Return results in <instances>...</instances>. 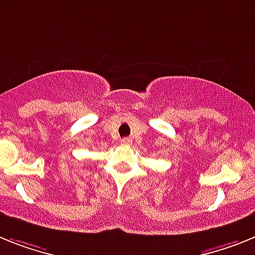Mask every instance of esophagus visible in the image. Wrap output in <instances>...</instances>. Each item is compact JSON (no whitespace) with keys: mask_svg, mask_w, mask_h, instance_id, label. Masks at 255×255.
Returning a JSON list of instances; mask_svg holds the SVG:
<instances>
[{"mask_svg":"<svg viewBox=\"0 0 255 255\" xmlns=\"http://www.w3.org/2000/svg\"><path fill=\"white\" fill-rule=\"evenodd\" d=\"M132 137H125V138H122V145H126V146H129L132 145Z\"/></svg>","mask_w":255,"mask_h":255,"instance_id":"1","label":"esophagus"}]
</instances>
